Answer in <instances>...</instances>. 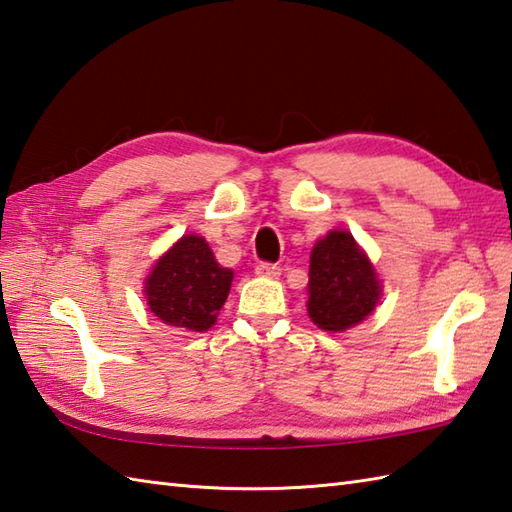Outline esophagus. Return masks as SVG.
Returning <instances> with one entry per match:
<instances>
[{"label":"esophagus","instance_id":"34e87169","mask_svg":"<svg viewBox=\"0 0 512 512\" xmlns=\"http://www.w3.org/2000/svg\"><path fill=\"white\" fill-rule=\"evenodd\" d=\"M255 275L268 277V279H277L281 275V268L277 264H270V261H261V264L255 266Z\"/></svg>","mask_w":512,"mask_h":512}]
</instances>
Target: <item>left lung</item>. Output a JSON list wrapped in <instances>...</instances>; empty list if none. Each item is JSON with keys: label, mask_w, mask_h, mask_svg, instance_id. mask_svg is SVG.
Returning <instances> with one entry per match:
<instances>
[{"label": "left lung", "mask_w": 512, "mask_h": 512, "mask_svg": "<svg viewBox=\"0 0 512 512\" xmlns=\"http://www.w3.org/2000/svg\"><path fill=\"white\" fill-rule=\"evenodd\" d=\"M307 296V314L325 331L351 329L373 314L382 281L349 231L334 229L314 244Z\"/></svg>", "instance_id": "left-lung-1"}]
</instances>
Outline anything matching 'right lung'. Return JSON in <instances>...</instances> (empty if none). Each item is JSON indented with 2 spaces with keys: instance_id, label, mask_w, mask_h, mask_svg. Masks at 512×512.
I'll list each match as a JSON object with an SVG mask.
<instances>
[{
  "instance_id": "add662e5",
  "label": "right lung",
  "mask_w": 512,
  "mask_h": 512,
  "mask_svg": "<svg viewBox=\"0 0 512 512\" xmlns=\"http://www.w3.org/2000/svg\"><path fill=\"white\" fill-rule=\"evenodd\" d=\"M233 270L222 268L205 237L183 235L161 255L146 279L150 312L165 325L207 331L227 301Z\"/></svg>"
}]
</instances>
